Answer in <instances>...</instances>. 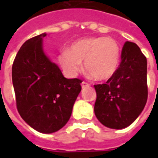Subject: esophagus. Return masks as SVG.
<instances>
[{
	"instance_id": "34e87169",
	"label": "esophagus",
	"mask_w": 158,
	"mask_h": 158,
	"mask_svg": "<svg viewBox=\"0 0 158 158\" xmlns=\"http://www.w3.org/2000/svg\"><path fill=\"white\" fill-rule=\"evenodd\" d=\"M89 85V84L85 82V81H83V82L81 83V87H82L83 89H84V88H85V87H88Z\"/></svg>"
}]
</instances>
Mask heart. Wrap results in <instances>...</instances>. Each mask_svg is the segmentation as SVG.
Here are the masks:
<instances>
[{
	"mask_svg": "<svg viewBox=\"0 0 158 158\" xmlns=\"http://www.w3.org/2000/svg\"><path fill=\"white\" fill-rule=\"evenodd\" d=\"M121 50L116 40L109 37L85 38L73 43L70 50H63L58 56L62 70L69 77H74L85 69L96 80L112 78L118 69Z\"/></svg>",
	"mask_w": 158,
	"mask_h": 158,
	"instance_id": "b5f03b06",
	"label": "heart"
}]
</instances>
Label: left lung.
<instances>
[{
  "label": "left lung",
  "mask_w": 158,
  "mask_h": 158,
  "mask_svg": "<svg viewBox=\"0 0 158 158\" xmlns=\"http://www.w3.org/2000/svg\"><path fill=\"white\" fill-rule=\"evenodd\" d=\"M147 62L135 43L127 41L115 74L106 84L96 85L95 114L103 125L122 129L135 120L147 101Z\"/></svg>",
  "instance_id": "left-lung-1"
}]
</instances>
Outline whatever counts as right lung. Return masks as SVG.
Listing matches in <instances>:
<instances>
[{
  "label": "right lung",
  "mask_w": 158,
  "mask_h": 158,
  "mask_svg": "<svg viewBox=\"0 0 158 158\" xmlns=\"http://www.w3.org/2000/svg\"><path fill=\"white\" fill-rule=\"evenodd\" d=\"M45 36L44 33L23 43L12 64V78L20 116L38 132L51 134L69 120L82 81L66 79L45 55Z\"/></svg>",
  "instance_id": "obj_1"
}]
</instances>
